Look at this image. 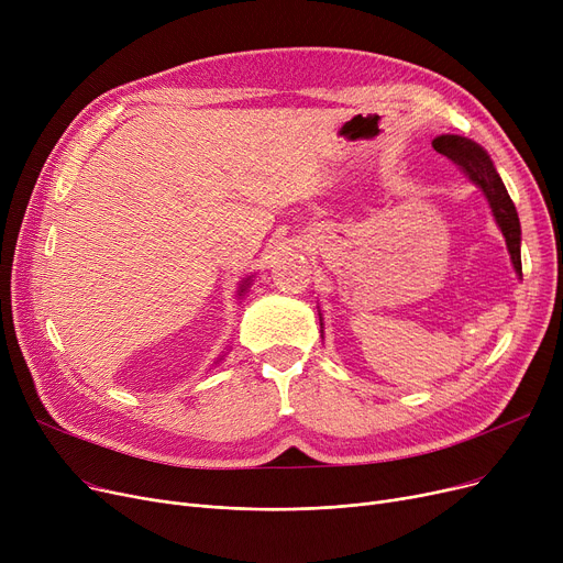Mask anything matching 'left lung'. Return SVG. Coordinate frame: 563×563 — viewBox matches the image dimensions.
Segmentation results:
<instances>
[{
  "label": "left lung",
  "instance_id": "obj_1",
  "mask_svg": "<svg viewBox=\"0 0 563 563\" xmlns=\"http://www.w3.org/2000/svg\"><path fill=\"white\" fill-rule=\"evenodd\" d=\"M433 151L445 155L448 159H452L454 164H459L467 175L470 180L475 183L488 198V205L493 210V217L505 234L507 240V249L511 253V262L516 266L518 276H522V262H520V221H518V212L516 205L501 183V177L497 175L490 157L486 155V151L482 145H477L475 141H470L465 136H456V134H442L433 139Z\"/></svg>",
  "mask_w": 563,
  "mask_h": 563
}]
</instances>
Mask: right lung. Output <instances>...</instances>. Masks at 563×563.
<instances>
[{"label": "right lung", "mask_w": 563, "mask_h": 563, "mask_svg": "<svg viewBox=\"0 0 563 563\" xmlns=\"http://www.w3.org/2000/svg\"><path fill=\"white\" fill-rule=\"evenodd\" d=\"M246 285H249V280H246V283H244V285H242V289H244V287H246ZM240 297H242V294H240Z\"/></svg>", "instance_id": "add662e5"}]
</instances>
